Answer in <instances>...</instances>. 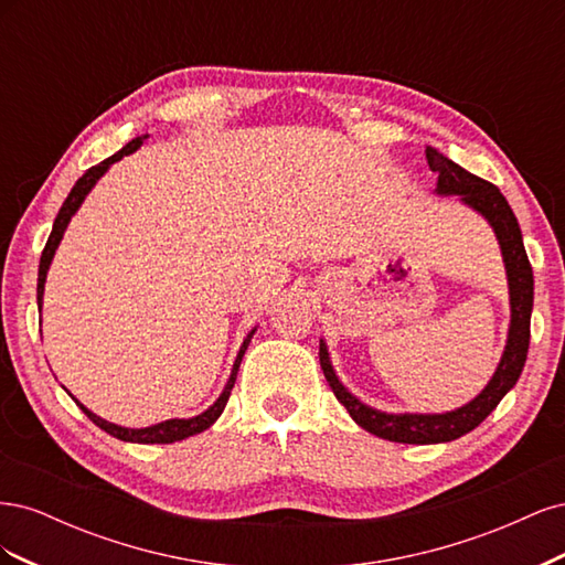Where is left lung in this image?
Returning a JSON list of instances; mask_svg holds the SVG:
<instances>
[{"label": "left lung", "instance_id": "1", "mask_svg": "<svg viewBox=\"0 0 565 565\" xmlns=\"http://www.w3.org/2000/svg\"><path fill=\"white\" fill-rule=\"evenodd\" d=\"M426 162H429L431 172L438 174L440 195H459L461 202H467L478 214L488 218V224L498 235L507 278H509V301H511V324H509V339L498 372L492 374L490 384L478 393V396L467 403L465 407L452 409L446 415H386L380 409H372L363 405L355 396L341 386L337 374L330 365L328 347L320 341V367L324 372L330 388L334 391L337 401L349 409V415L358 426L365 431L380 436L393 443H413V446H429V443H448L459 436L473 431L481 424L500 401L507 396L509 388H514L519 382L525 355L530 347V313H533V266L527 262V254L523 247V237L519 221L511 212L507 198L500 193L498 185L483 181L467 172L465 167L448 160L443 152L426 148Z\"/></svg>", "mask_w": 565, "mask_h": 565}]
</instances>
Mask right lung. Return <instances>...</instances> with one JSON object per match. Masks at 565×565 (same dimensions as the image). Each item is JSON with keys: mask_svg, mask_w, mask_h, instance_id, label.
I'll return each instance as SVG.
<instances>
[{"mask_svg": "<svg viewBox=\"0 0 565 565\" xmlns=\"http://www.w3.org/2000/svg\"><path fill=\"white\" fill-rule=\"evenodd\" d=\"M141 143H143V139L139 136V139L129 141L122 150H117L113 158H108V160H104L100 164L87 169V172H84V174L77 179V183L73 185L71 195L65 198L63 207L58 210V216H56V221H54V228H51V235H49V241H46V245H44L42 259H40V276H38V306H40V309H42V295H44L46 270H49L51 259H54L56 247H58V243H61V237H63V231H65V226H67V221H71V216L79 210L82 200L87 198V193L92 191L94 183L108 172V167H110L113 162H117V160H122L125 156H129V152H134ZM252 334H254V330H252V332L247 334V339L243 341L241 353H237V358H235L231 380H228L224 393H221V396L216 398V403H214L210 409H204V413L198 415V417H191V419H167V422L156 424V426H146V429H125V426H117V424H110V422H106V419L96 417V415L89 413V409L84 407L79 401H75V403L82 407V413L87 415V417L98 426V429H104L106 434H110V436H115V438H119V440H129V443H174V440H183V438H188V436H195V434H200V431H204V429H210V426L218 419V415L224 413V407H226V403H228V398H231V391H233L235 377H237V367H241V361H243V355H245V351H247V344H249Z\"/></svg>", "mask_w": 565, "mask_h": 565, "instance_id": "add662e5", "label": "right lung"}]
</instances>
